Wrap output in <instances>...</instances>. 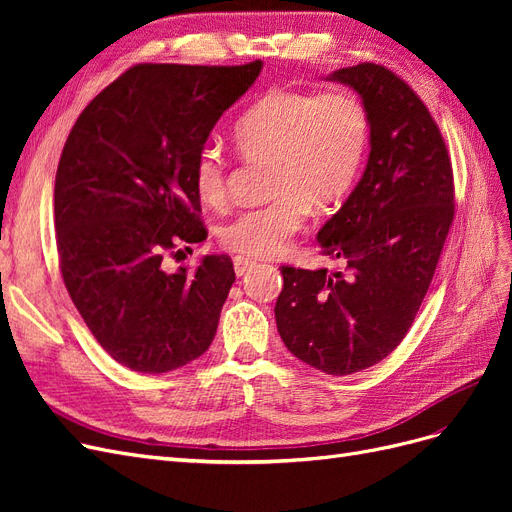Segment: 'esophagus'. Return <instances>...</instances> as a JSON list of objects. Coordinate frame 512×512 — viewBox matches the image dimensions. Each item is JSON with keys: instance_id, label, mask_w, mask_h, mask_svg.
Returning <instances> with one entry per match:
<instances>
[{"instance_id": "esophagus-1", "label": "esophagus", "mask_w": 512, "mask_h": 512, "mask_svg": "<svg viewBox=\"0 0 512 512\" xmlns=\"http://www.w3.org/2000/svg\"><path fill=\"white\" fill-rule=\"evenodd\" d=\"M232 262H235V273H237V275H245L247 271H250V269L256 265L254 260L243 258V256H235V260H232Z\"/></svg>"}]
</instances>
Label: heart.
<instances>
[{
    "label": "heart",
    "instance_id": "heart-1",
    "mask_svg": "<svg viewBox=\"0 0 512 512\" xmlns=\"http://www.w3.org/2000/svg\"><path fill=\"white\" fill-rule=\"evenodd\" d=\"M367 143V108L350 91H269L237 121L235 145L245 160L271 162L273 198L226 222L220 228L222 245L254 258L282 254L303 228L309 207L327 211L348 196L361 173ZM226 170L220 147L198 149L192 183L205 205L226 203Z\"/></svg>",
    "mask_w": 512,
    "mask_h": 512
}]
</instances>
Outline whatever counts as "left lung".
<instances>
[{
	"label": "left lung",
	"instance_id": "1",
	"mask_svg": "<svg viewBox=\"0 0 512 512\" xmlns=\"http://www.w3.org/2000/svg\"><path fill=\"white\" fill-rule=\"evenodd\" d=\"M329 81L369 115L365 173L318 232L344 271L282 267L275 322L286 348L324 374L350 376L406 337L436 273L455 215L453 166L427 106L389 68L359 64Z\"/></svg>",
	"mask_w": 512,
	"mask_h": 512
}]
</instances>
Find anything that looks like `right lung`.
<instances>
[{
    "label": "right lung",
    "mask_w": 512,
    "mask_h": 512,
    "mask_svg": "<svg viewBox=\"0 0 512 512\" xmlns=\"http://www.w3.org/2000/svg\"><path fill=\"white\" fill-rule=\"evenodd\" d=\"M260 70L258 59L138 64L102 89L68 134L55 177L61 277L98 344L132 371L183 367L218 331L232 260L211 254L175 273L162 262L177 245L207 239L192 164Z\"/></svg>",
    "instance_id": "1"
}]
</instances>
